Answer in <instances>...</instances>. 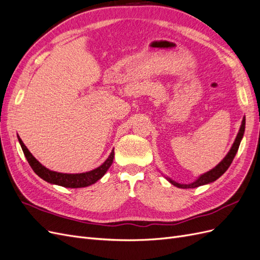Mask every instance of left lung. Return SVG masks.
<instances>
[{
	"label": "left lung",
	"instance_id": "left-lung-1",
	"mask_svg": "<svg viewBox=\"0 0 260 260\" xmlns=\"http://www.w3.org/2000/svg\"><path fill=\"white\" fill-rule=\"evenodd\" d=\"M244 131H245V116H244V118H243V121H242V124H241L240 131H239L238 135H237V138H236V140H234L233 145H232V147L230 149V151L228 152V154L223 157V160L218 165L215 166L214 169L211 170L209 172H207V173H205L203 175H201L196 181L191 182V183H188V185H183V183L176 182V181H174L173 179H171L169 177H166V179L169 180L172 183V185H174L175 187L182 188V189L197 188V187L207 185V183H211V182L217 180L225 171L229 169V166L231 165L233 158H234V156H236L238 150H239L241 140L243 138V135H244Z\"/></svg>",
	"mask_w": 260,
	"mask_h": 260
}]
</instances>
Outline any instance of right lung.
I'll use <instances>...</instances> for the list:
<instances>
[{
	"instance_id": "1",
	"label": "right lung",
	"mask_w": 260,
	"mask_h": 260,
	"mask_svg": "<svg viewBox=\"0 0 260 260\" xmlns=\"http://www.w3.org/2000/svg\"><path fill=\"white\" fill-rule=\"evenodd\" d=\"M17 137H18L19 144L21 146L24 156H26L28 163L31 166V169L35 171V173L39 176V177H41L42 179L49 182V183H53V185H58V186H61L64 188H83V187H87V186L93 185V183H95L97 180H99L103 177L113 162L114 150H112L110 155H109V157L102 165L93 171H89L86 173H81V174L57 173V172L48 170L45 166L42 165L37 160V158L31 154L28 148L24 146L20 137L19 136H17Z\"/></svg>"
}]
</instances>
